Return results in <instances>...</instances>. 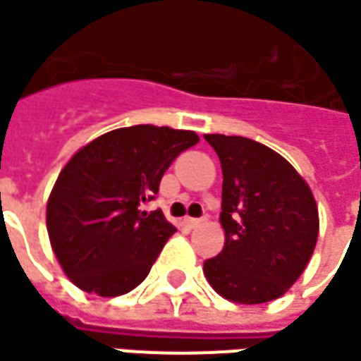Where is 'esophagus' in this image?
<instances>
[{
	"label": "esophagus",
	"mask_w": 361,
	"mask_h": 361,
	"mask_svg": "<svg viewBox=\"0 0 361 361\" xmlns=\"http://www.w3.org/2000/svg\"><path fill=\"white\" fill-rule=\"evenodd\" d=\"M203 221H205V217H203V219H193V217H185V219H183V223H185L190 229H193V227H200Z\"/></svg>",
	"instance_id": "obj_1"
}]
</instances>
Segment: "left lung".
I'll use <instances>...</instances> for the list:
<instances>
[{
    "instance_id": "left-lung-1",
    "label": "left lung",
    "mask_w": 361,
    "mask_h": 361,
    "mask_svg": "<svg viewBox=\"0 0 361 361\" xmlns=\"http://www.w3.org/2000/svg\"><path fill=\"white\" fill-rule=\"evenodd\" d=\"M223 171V251L203 263L213 290L237 304L283 296L304 273L318 241L310 185L281 154L243 136L205 134Z\"/></svg>"
}]
</instances>
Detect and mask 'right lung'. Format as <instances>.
I'll return each mask as SVG.
<instances>
[{
    "label": "right lung",
    "instance_id": "add662e5",
    "mask_svg": "<svg viewBox=\"0 0 361 361\" xmlns=\"http://www.w3.org/2000/svg\"><path fill=\"white\" fill-rule=\"evenodd\" d=\"M197 142L191 130L138 124L75 152L47 201L49 241L71 283L110 298L148 276L176 227L142 205L158 193L171 161Z\"/></svg>",
    "mask_w": 361,
    "mask_h": 361
}]
</instances>
